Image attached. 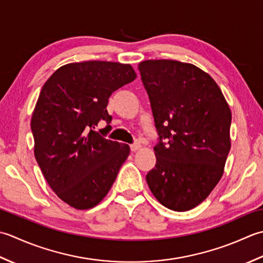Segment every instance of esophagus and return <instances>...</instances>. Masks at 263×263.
Segmentation results:
<instances>
[{"label":"esophagus","mask_w":263,"mask_h":263,"mask_svg":"<svg viewBox=\"0 0 263 263\" xmlns=\"http://www.w3.org/2000/svg\"><path fill=\"white\" fill-rule=\"evenodd\" d=\"M142 147V145L139 143H133V144H130V149H132V152H136V151H138L139 148Z\"/></svg>","instance_id":"34e87169"}]
</instances>
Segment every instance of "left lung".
Returning <instances> with one entry per match:
<instances>
[{
  "label": "left lung",
  "mask_w": 263,
  "mask_h": 263,
  "mask_svg": "<svg viewBox=\"0 0 263 263\" xmlns=\"http://www.w3.org/2000/svg\"><path fill=\"white\" fill-rule=\"evenodd\" d=\"M138 70L159 135L147 185L165 208L191 210L223 174L232 112L217 83L191 63L146 60Z\"/></svg>",
  "instance_id": "obj_1"
}]
</instances>
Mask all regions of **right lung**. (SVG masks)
I'll return each instance as SVG.
<instances>
[{
    "label": "right lung",
    "mask_w": 263,
    "mask_h": 263,
    "mask_svg": "<svg viewBox=\"0 0 263 263\" xmlns=\"http://www.w3.org/2000/svg\"><path fill=\"white\" fill-rule=\"evenodd\" d=\"M135 78L130 64L76 62L59 68L41 90L30 122L36 161L53 192L74 209L99 204L129 155L127 144L94 128L104 120L110 130L109 98Z\"/></svg>",
    "instance_id": "right-lung-1"
}]
</instances>
